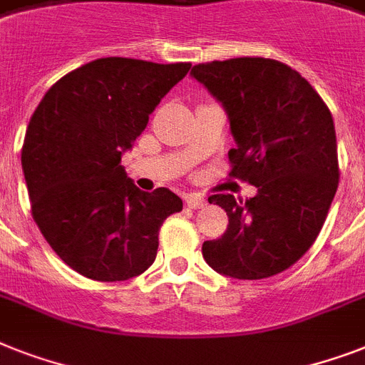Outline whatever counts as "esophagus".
<instances>
[{
	"instance_id": "esophagus-1",
	"label": "esophagus",
	"mask_w": 365,
	"mask_h": 365,
	"mask_svg": "<svg viewBox=\"0 0 365 365\" xmlns=\"http://www.w3.org/2000/svg\"><path fill=\"white\" fill-rule=\"evenodd\" d=\"M185 204H187L191 210L204 208V206H206V198H204L202 195H198V192H189V195H185Z\"/></svg>"
}]
</instances>
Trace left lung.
Returning <instances> with one entry per match:
<instances>
[{
	"instance_id": "left-lung-1",
	"label": "left lung",
	"mask_w": 365,
	"mask_h": 365,
	"mask_svg": "<svg viewBox=\"0 0 365 365\" xmlns=\"http://www.w3.org/2000/svg\"><path fill=\"white\" fill-rule=\"evenodd\" d=\"M191 76L229 115L232 176L257 187L250 200L213 195L229 215L204 260L234 279H264L290 268L322 229L339 183L334 120L298 71L266 58L195 65Z\"/></svg>"
}]
</instances>
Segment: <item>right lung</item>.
<instances>
[{
    "label": "right lung",
    "mask_w": 365,
    "mask_h": 365,
    "mask_svg": "<svg viewBox=\"0 0 365 365\" xmlns=\"http://www.w3.org/2000/svg\"><path fill=\"white\" fill-rule=\"evenodd\" d=\"M189 69L101 58L59 78L35 108L22 146L31 213L80 275L125 281L146 272L163 221L183 208L170 189L140 191L120 163Z\"/></svg>",
    "instance_id": "add662e5"
}]
</instances>
